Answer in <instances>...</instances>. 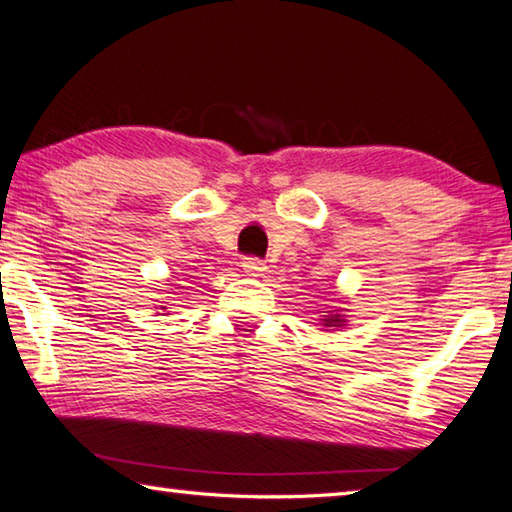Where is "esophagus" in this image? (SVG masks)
<instances>
[{"label":"esophagus","mask_w":512,"mask_h":512,"mask_svg":"<svg viewBox=\"0 0 512 512\" xmlns=\"http://www.w3.org/2000/svg\"><path fill=\"white\" fill-rule=\"evenodd\" d=\"M241 266H244V273L248 277H262L264 271H266V264L262 262V259H253V257L244 259V262H241Z\"/></svg>","instance_id":"1"}]
</instances>
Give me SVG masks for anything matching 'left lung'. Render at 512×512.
Returning <instances> with one entry per match:
<instances>
[{
	"mask_svg": "<svg viewBox=\"0 0 512 512\" xmlns=\"http://www.w3.org/2000/svg\"><path fill=\"white\" fill-rule=\"evenodd\" d=\"M345 311H350V309L323 311V318H320V323H323V327H332V329L345 327V323H348V318H345Z\"/></svg>",
	"mask_w": 512,
	"mask_h": 512,
	"instance_id": "1",
	"label": "left lung"
}]
</instances>
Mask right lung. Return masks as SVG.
<instances>
[{"label": "right lung", "instance_id": "1", "mask_svg": "<svg viewBox=\"0 0 512 512\" xmlns=\"http://www.w3.org/2000/svg\"><path fill=\"white\" fill-rule=\"evenodd\" d=\"M160 309H167V307H160Z\"/></svg>", "mask_w": 512, "mask_h": 512}]
</instances>
